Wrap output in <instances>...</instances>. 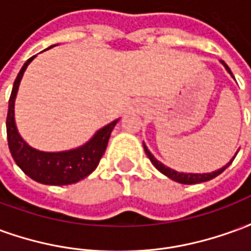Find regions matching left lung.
<instances>
[{
    "label": "left lung",
    "instance_id": "obj_1",
    "mask_svg": "<svg viewBox=\"0 0 251 251\" xmlns=\"http://www.w3.org/2000/svg\"><path fill=\"white\" fill-rule=\"evenodd\" d=\"M221 63L225 66V68L227 70V72L231 75L232 77H234V75H232L231 70L228 68V66H227L226 63L223 62V60H221ZM144 149H145V153H147V156L149 157V160L152 161V164L156 167V168L161 172L163 175H165L167 177H169V179H172L174 181H177V183H180V184H198V183H203V181H208V180L214 179V177H216L218 175H221L225 169L230 165V164L232 163V160L235 158V156H237V153H235V156L228 161V163L225 165V167H222L221 169H218V171H214V172H211V174H183V172H177V171H175V169H171L168 168V167H165L163 163H160L157 158L153 156L152 153L149 152V149L147 148V145L144 144Z\"/></svg>",
    "mask_w": 251,
    "mask_h": 251
}]
</instances>
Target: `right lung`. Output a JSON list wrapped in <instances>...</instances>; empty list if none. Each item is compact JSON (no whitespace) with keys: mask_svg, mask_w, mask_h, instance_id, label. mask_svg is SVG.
Returning a JSON list of instances; mask_svg holds the SVG:
<instances>
[{"mask_svg":"<svg viewBox=\"0 0 251 251\" xmlns=\"http://www.w3.org/2000/svg\"><path fill=\"white\" fill-rule=\"evenodd\" d=\"M53 47V46H52ZM51 48V47H50ZM35 59H28L19 75L14 80L12 94L9 98L8 117H6V134H8L9 151L12 157L25 175L37 183L48 185H67L77 183L79 180L87 177L98 167L103 156L110 134L117 125L118 120L110 122L102 129H99L94 137L82 147L66 152H40L30 148L21 138L14 122V100L19 91L21 77L26 67Z\"/></svg>","mask_w":251,"mask_h":251,"instance_id":"obj_1","label":"right lung"}]
</instances>
